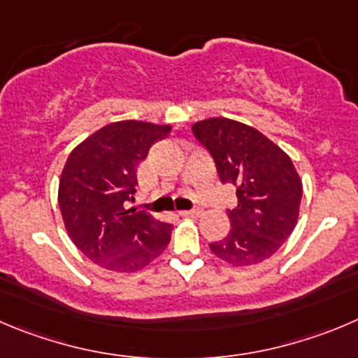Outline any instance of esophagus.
I'll list each match as a JSON object with an SVG mask.
<instances>
[{"label":"esophagus","instance_id":"obj_1","mask_svg":"<svg viewBox=\"0 0 358 358\" xmlns=\"http://www.w3.org/2000/svg\"><path fill=\"white\" fill-rule=\"evenodd\" d=\"M179 214L185 217H199L200 214H202V210L200 209H192V210H179Z\"/></svg>","mask_w":358,"mask_h":358}]
</instances>
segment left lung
Here are the masks:
<instances>
[{
  "mask_svg": "<svg viewBox=\"0 0 358 358\" xmlns=\"http://www.w3.org/2000/svg\"><path fill=\"white\" fill-rule=\"evenodd\" d=\"M209 149L223 182L237 188V207L228 210L230 234L209 244L214 257L236 267L262 264L294 232L302 181L292 158L257 128L228 117L193 124Z\"/></svg>",
  "mask_w": 358,
  "mask_h": 358,
  "instance_id": "8db88e82",
  "label": "left lung"
}]
</instances>
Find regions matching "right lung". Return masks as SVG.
<instances>
[{
    "instance_id": "1",
    "label": "right lung",
    "mask_w": 358,
    "mask_h": 358,
    "mask_svg": "<svg viewBox=\"0 0 358 358\" xmlns=\"http://www.w3.org/2000/svg\"><path fill=\"white\" fill-rule=\"evenodd\" d=\"M170 130V124L135 119L110 122L64 163L57 188L64 228L75 246L107 271L137 272L169 246L173 224L128 209L126 202H134L137 166Z\"/></svg>"
}]
</instances>
